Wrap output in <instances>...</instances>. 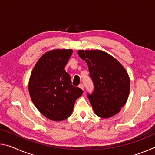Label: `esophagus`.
<instances>
[{
	"instance_id": "34e87169",
	"label": "esophagus",
	"mask_w": 155,
	"mask_h": 155,
	"mask_svg": "<svg viewBox=\"0 0 155 155\" xmlns=\"http://www.w3.org/2000/svg\"><path fill=\"white\" fill-rule=\"evenodd\" d=\"M78 87L79 88H81V90H84V85L83 83H81L79 85H78Z\"/></svg>"
}]
</instances>
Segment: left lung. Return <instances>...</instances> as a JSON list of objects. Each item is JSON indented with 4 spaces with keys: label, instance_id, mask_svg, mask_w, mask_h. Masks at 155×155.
Wrapping results in <instances>:
<instances>
[{
    "label": "left lung",
    "instance_id": "left-lung-1",
    "mask_svg": "<svg viewBox=\"0 0 155 155\" xmlns=\"http://www.w3.org/2000/svg\"><path fill=\"white\" fill-rule=\"evenodd\" d=\"M78 54L88 65L94 90L87 94L94 112L98 117L108 118L119 113L127 101L130 78L121 64L100 50L83 51Z\"/></svg>",
    "mask_w": 155,
    "mask_h": 155
}]
</instances>
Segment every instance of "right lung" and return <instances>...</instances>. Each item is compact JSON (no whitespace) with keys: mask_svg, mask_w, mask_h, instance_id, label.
Here are the masks:
<instances>
[{"mask_svg":"<svg viewBox=\"0 0 155 155\" xmlns=\"http://www.w3.org/2000/svg\"><path fill=\"white\" fill-rule=\"evenodd\" d=\"M72 50L54 49L43 54L31 72L28 91L34 105L41 114L53 121L71 115L74 103L83 91L72 85L65 66Z\"/></svg>","mask_w":155,"mask_h":155,"instance_id":"add662e5","label":"right lung"}]
</instances>
